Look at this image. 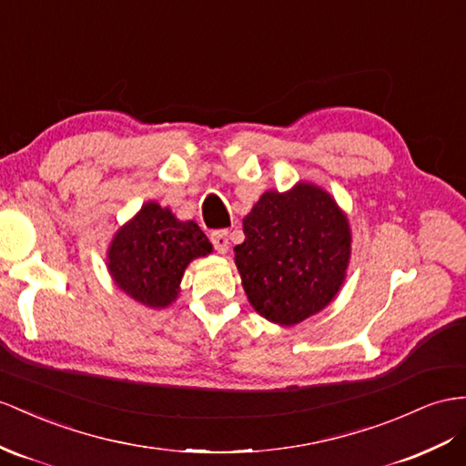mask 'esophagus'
Instances as JSON below:
<instances>
[{
	"mask_svg": "<svg viewBox=\"0 0 466 466\" xmlns=\"http://www.w3.org/2000/svg\"><path fill=\"white\" fill-rule=\"evenodd\" d=\"M210 242L218 254H226L228 252V230L220 228L210 232Z\"/></svg>",
	"mask_w": 466,
	"mask_h": 466,
	"instance_id": "1",
	"label": "esophagus"
}]
</instances>
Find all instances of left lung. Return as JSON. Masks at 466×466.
I'll return each instance as SVG.
<instances>
[{
  "label": "left lung",
  "mask_w": 466,
  "mask_h": 466,
  "mask_svg": "<svg viewBox=\"0 0 466 466\" xmlns=\"http://www.w3.org/2000/svg\"><path fill=\"white\" fill-rule=\"evenodd\" d=\"M236 266L256 311L291 327L325 309L344 281L350 230L337 202L315 185L264 193L244 218Z\"/></svg>",
  "instance_id": "left-lung-1"
}]
</instances>
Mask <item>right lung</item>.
<instances>
[{
	"mask_svg": "<svg viewBox=\"0 0 466 466\" xmlns=\"http://www.w3.org/2000/svg\"><path fill=\"white\" fill-rule=\"evenodd\" d=\"M212 249L198 226L178 222L169 208L147 202L114 238L108 268L119 289L147 307H167L190 259Z\"/></svg>",
	"mask_w": 466,
	"mask_h": 466,
	"instance_id": "obj_1",
	"label": "right lung"
}]
</instances>
